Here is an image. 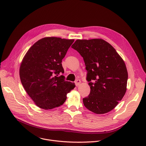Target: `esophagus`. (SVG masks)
Wrapping results in <instances>:
<instances>
[{"mask_svg":"<svg viewBox=\"0 0 146 146\" xmlns=\"http://www.w3.org/2000/svg\"><path fill=\"white\" fill-rule=\"evenodd\" d=\"M75 83H76V86H78L81 84V81L80 80H76V81L75 82Z\"/></svg>","mask_w":146,"mask_h":146,"instance_id":"esophagus-1","label":"esophagus"}]
</instances>
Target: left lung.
Segmentation results:
<instances>
[{
	"instance_id": "left-lung-1",
	"label": "left lung",
	"mask_w": 146,
	"mask_h": 146,
	"mask_svg": "<svg viewBox=\"0 0 146 146\" xmlns=\"http://www.w3.org/2000/svg\"><path fill=\"white\" fill-rule=\"evenodd\" d=\"M83 57L90 86L84 106L97 114L114 109L127 90L128 73L122 58L114 47L101 38L78 39L72 45Z\"/></svg>"
}]
</instances>
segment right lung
<instances>
[{"instance_id":"right-lung-1","label":"right lung","mask_w":146,"mask_h":146,"mask_svg":"<svg viewBox=\"0 0 146 146\" xmlns=\"http://www.w3.org/2000/svg\"><path fill=\"white\" fill-rule=\"evenodd\" d=\"M74 39L44 37L27 51L21 62L19 75L27 93L38 108L49 110L63 105L67 94L75 88L66 81L62 60ZM56 76H55V74Z\"/></svg>"}]
</instances>
